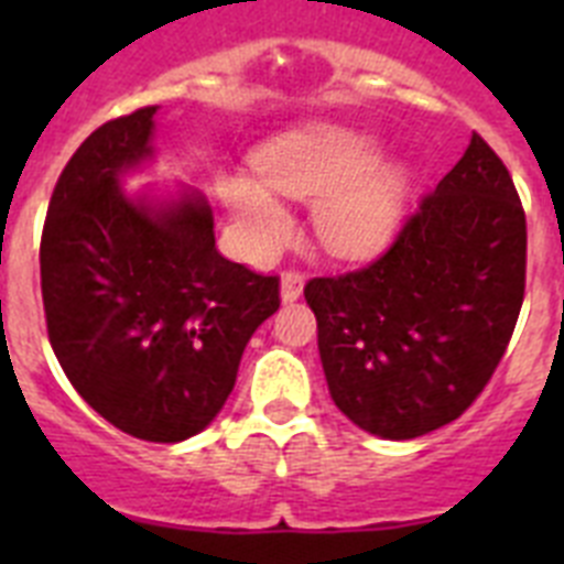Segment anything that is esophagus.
<instances>
[{
    "label": "esophagus",
    "mask_w": 564,
    "mask_h": 564,
    "mask_svg": "<svg viewBox=\"0 0 564 564\" xmlns=\"http://www.w3.org/2000/svg\"><path fill=\"white\" fill-rule=\"evenodd\" d=\"M302 288H305V276L302 273H282V279H279V299H282V305H293L302 296Z\"/></svg>",
    "instance_id": "1"
}]
</instances>
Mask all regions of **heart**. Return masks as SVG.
Listing matches in <instances>:
<instances>
[{"instance_id": "1", "label": "heart", "mask_w": 564, "mask_h": 564, "mask_svg": "<svg viewBox=\"0 0 564 564\" xmlns=\"http://www.w3.org/2000/svg\"><path fill=\"white\" fill-rule=\"evenodd\" d=\"M378 138L344 123L313 121L257 149V177H228L223 197L251 257H265L291 234L276 194L313 203L322 246L341 259H370L395 239L412 197L410 161L378 154Z\"/></svg>"}]
</instances>
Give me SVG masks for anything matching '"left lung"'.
<instances>
[{
    "instance_id": "obj_1",
    "label": "left lung",
    "mask_w": 564,
    "mask_h": 564,
    "mask_svg": "<svg viewBox=\"0 0 564 564\" xmlns=\"http://www.w3.org/2000/svg\"><path fill=\"white\" fill-rule=\"evenodd\" d=\"M522 293L525 214L508 169L475 132L390 251L307 282L330 398L387 441L441 430L497 370Z\"/></svg>"
}]
</instances>
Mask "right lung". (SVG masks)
<instances>
[{"label": "right lung", "instance_id": "1", "mask_svg": "<svg viewBox=\"0 0 564 564\" xmlns=\"http://www.w3.org/2000/svg\"><path fill=\"white\" fill-rule=\"evenodd\" d=\"M154 115L115 118L76 149L39 262L50 344L78 395L127 435L181 443L220 415L279 279L217 251L197 188H123L154 163Z\"/></svg>", "mask_w": 564, "mask_h": 564}]
</instances>
